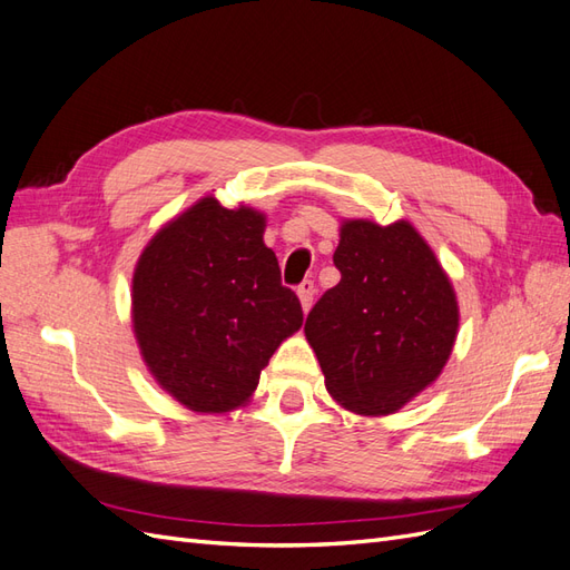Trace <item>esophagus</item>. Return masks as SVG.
<instances>
[{
    "mask_svg": "<svg viewBox=\"0 0 570 570\" xmlns=\"http://www.w3.org/2000/svg\"><path fill=\"white\" fill-rule=\"evenodd\" d=\"M314 293H316L314 281H304V283L297 287V297H299V302H302V309H304V312H309L312 302H314Z\"/></svg>",
    "mask_w": 570,
    "mask_h": 570,
    "instance_id": "esophagus-1",
    "label": "esophagus"
}]
</instances>
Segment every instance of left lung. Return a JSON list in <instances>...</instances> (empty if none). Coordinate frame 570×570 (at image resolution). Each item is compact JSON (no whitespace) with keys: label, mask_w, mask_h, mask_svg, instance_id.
I'll use <instances>...</instances> for the list:
<instances>
[{"label":"left lung","mask_w":570,"mask_h":570,"mask_svg":"<svg viewBox=\"0 0 570 570\" xmlns=\"http://www.w3.org/2000/svg\"><path fill=\"white\" fill-rule=\"evenodd\" d=\"M333 263L341 283L304 324L326 390L348 411L394 413L438 380L452 353L460 307L450 277L406 219H345Z\"/></svg>","instance_id":"8db88e82"}]
</instances>
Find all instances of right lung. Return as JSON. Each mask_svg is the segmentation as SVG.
<instances>
[{"label":"right lung","instance_id":"right-lung-1","mask_svg":"<svg viewBox=\"0 0 570 570\" xmlns=\"http://www.w3.org/2000/svg\"><path fill=\"white\" fill-rule=\"evenodd\" d=\"M263 229L258 210L203 198L161 227L135 266V338L151 377L190 411L246 404L304 322Z\"/></svg>","mask_w":570,"mask_h":570}]
</instances>
